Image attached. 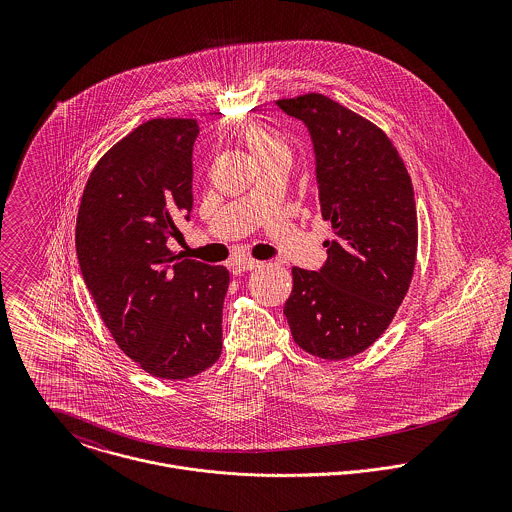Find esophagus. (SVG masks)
Wrapping results in <instances>:
<instances>
[{
  "mask_svg": "<svg viewBox=\"0 0 512 512\" xmlns=\"http://www.w3.org/2000/svg\"><path fill=\"white\" fill-rule=\"evenodd\" d=\"M258 266H260V262H258V260H252V258H238V260H232V264H230L234 276H240V274H244V272H250V270H254V268H258Z\"/></svg>",
  "mask_w": 512,
  "mask_h": 512,
  "instance_id": "34e87169",
  "label": "esophagus"
}]
</instances>
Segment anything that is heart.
I'll use <instances>...</instances> for the list:
<instances>
[{
  "label": "heart",
  "mask_w": 512,
  "mask_h": 512,
  "mask_svg": "<svg viewBox=\"0 0 512 512\" xmlns=\"http://www.w3.org/2000/svg\"><path fill=\"white\" fill-rule=\"evenodd\" d=\"M244 142L258 161H262L274 153H290L288 144L278 134H274L268 128L258 126V124H252L244 130Z\"/></svg>",
  "instance_id": "obj_1"
}]
</instances>
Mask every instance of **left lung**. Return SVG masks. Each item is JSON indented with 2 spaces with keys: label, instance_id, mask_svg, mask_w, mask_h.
Here are the masks:
<instances>
[{
  "label": "left lung",
  "instance_id": "1",
  "mask_svg": "<svg viewBox=\"0 0 512 512\" xmlns=\"http://www.w3.org/2000/svg\"><path fill=\"white\" fill-rule=\"evenodd\" d=\"M278 106L311 136L321 217L335 234L317 272L292 268L284 315L303 351L349 359L386 331L410 288L418 250L412 181L388 136L339 102L311 92Z\"/></svg>",
  "mask_w": 512,
  "mask_h": 512
}]
</instances>
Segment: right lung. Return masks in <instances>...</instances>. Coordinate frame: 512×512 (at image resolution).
Wrapping results in <instances>:
<instances>
[{
  "label": "right lung",
  "mask_w": 512,
  "mask_h": 512,
  "mask_svg": "<svg viewBox=\"0 0 512 512\" xmlns=\"http://www.w3.org/2000/svg\"><path fill=\"white\" fill-rule=\"evenodd\" d=\"M197 120L155 118L92 169L76 217L84 284L118 347L163 380L219 361L228 270L167 248L193 209Z\"/></svg>",
  "instance_id": "right-lung-1"
}]
</instances>
